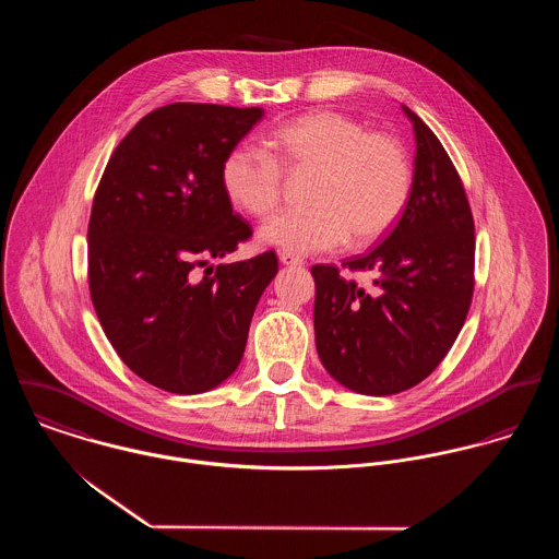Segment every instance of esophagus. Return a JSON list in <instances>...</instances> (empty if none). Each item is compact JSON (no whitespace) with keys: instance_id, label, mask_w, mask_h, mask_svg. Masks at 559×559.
<instances>
[{"instance_id":"34e87169","label":"esophagus","mask_w":559,"mask_h":559,"mask_svg":"<svg viewBox=\"0 0 559 559\" xmlns=\"http://www.w3.org/2000/svg\"><path fill=\"white\" fill-rule=\"evenodd\" d=\"M280 262H282L284 266H304V264H306L304 258L293 255V253H288V251H282V253H280Z\"/></svg>"}]
</instances>
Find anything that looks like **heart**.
<instances>
[{
    "label": "heart",
    "mask_w": 559,
    "mask_h": 559,
    "mask_svg": "<svg viewBox=\"0 0 559 559\" xmlns=\"http://www.w3.org/2000/svg\"><path fill=\"white\" fill-rule=\"evenodd\" d=\"M264 148L239 144L222 163L228 198L249 215L273 213L282 198L283 163L290 171H317L308 202L314 209L284 211L258 230V239L288 253H319L381 239L399 222L411 195V163L404 146L370 133L344 114L319 109L271 131Z\"/></svg>",
    "instance_id": "obj_1"
}]
</instances>
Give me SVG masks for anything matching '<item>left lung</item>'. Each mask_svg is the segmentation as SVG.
I'll return each mask as SVG.
<instances>
[{
    "label": "left lung",
    "mask_w": 559,
    "mask_h": 559,
    "mask_svg": "<svg viewBox=\"0 0 559 559\" xmlns=\"http://www.w3.org/2000/svg\"><path fill=\"white\" fill-rule=\"evenodd\" d=\"M415 133L408 202L385 240L344 262L372 271L364 290L335 266H312L314 333L324 370L366 396L424 381L459 337L474 295V217L461 176L437 135L402 105Z\"/></svg>",
    "instance_id": "1"
}]
</instances>
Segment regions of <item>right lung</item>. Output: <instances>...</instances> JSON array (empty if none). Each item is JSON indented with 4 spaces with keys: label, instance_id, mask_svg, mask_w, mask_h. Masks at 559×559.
<instances>
[{
    "label": "right lung",
    "instance_id": "1",
    "mask_svg": "<svg viewBox=\"0 0 559 559\" xmlns=\"http://www.w3.org/2000/svg\"><path fill=\"white\" fill-rule=\"evenodd\" d=\"M262 116V107H159L127 133L98 182L87 228L92 304L120 359L165 392L202 394L235 374L277 275L273 251L211 264L251 235L233 213L222 163Z\"/></svg>",
    "mask_w": 559,
    "mask_h": 559
}]
</instances>
